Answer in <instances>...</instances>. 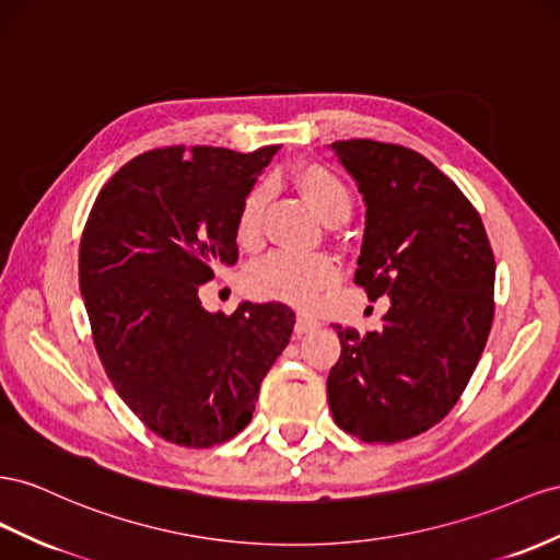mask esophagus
I'll list each match as a JSON object with an SVG mask.
<instances>
[{
    "label": "esophagus",
    "instance_id": "obj_1",
    "mask_svg": "<svg viewBox=\"0 0 560 560\" xmlns=\"http://www.w3.org/2000/svg\"><path fill=\"white\" fill-rule=\"evenodd\" d=\"M317 327H320V320H315V317H311V315H299L294 331L296 335H306V331H315Z\"/></svg>",
    "mask_w": 560,
    "mask_h": 560
}]
</instances>
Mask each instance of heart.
<instances>
[{
    "instance_id": "b5f03b06",
    "label": "heart",
    "mask_w": 560,
    "mask_h": 560,
    "mask_svg": "<svg viewBox=\"0 0 560 560\" xmlns=\"http://www.w3.org/2000/svg\"><path fill=\"white\" fill-rule=\"evenodd\" d=\"M290 180L323 221L339 223L351 214L353 195L349 186L325 164H299V167L290 172ZM266 205L268 190L264 186H252L245 192V198L240 200L235 214V237L240 245L252 247L259 243ZM337 278L339 266L327 254L276 252L247 270L245 284L254 296L284 301V304L306 308Z\"/></svg>"
}]
</instances>
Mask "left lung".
Here are the masks:
<instances>
[{
	"label": "left lung",
	"mask_w": 560,
	"mask_h": 560,
	"mask_svg": "<svg viewBox=\"0 0 560 560\" xmlns=\"http://www.w3.org/2000/svg\"><path fill=\"white\" fill-rule=\"evenodd\" d=\"M365 200L355 284L390 299L382 329L335 325L327 376L337 427L398 443L441 421L478 365L494 317V254L476 207L424 155L396 143H331Z\"/></svg>",
	"instance_id": "1"
}]
</instances>
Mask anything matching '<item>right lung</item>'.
Here are the masks:
<instances>
[{
    "label": "right lung",
    "mask_w": 560,
    "mask_h": 560,
    "mask_svg": "<svg viewBox=\"0 0 560 560\" xmlns=\"http://www.w3.org/2000/svg\"><path fill=\"white\" fill-rule=\"evenodd\" d=\"M280 145L235 153L167 145L129 160L89 211L80 290L117 396L167 443L211 447L243 431L292 337L284 304L202 308L198 290L237 261L240 200Z\"/></svg>",
    "instance_id": "1"
}]
</instances>
